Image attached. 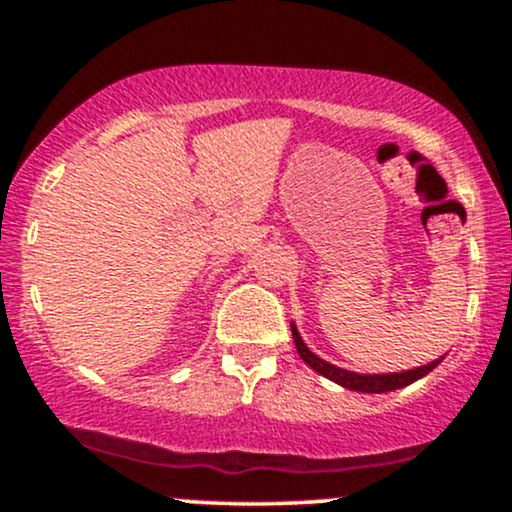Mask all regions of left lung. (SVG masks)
<instances>
[{"label":"left lung","mask_w":512,"mask_h":512,"mask_svg":"<svg viewBox=\"0 0 512 512\" xmlns=\"http://www.w3.org/2000/svg\"><path fill=\"white\" fill-rule=\"evenodd\" d=\"M291 332H293V342H296V349L298 354L305 363H308L310 368L317 370L320 375H325V378H330L332 383L346 387V390H356V392H390V390H399V387L414 383V380L424 378L426 373H431L433 368L438 366V361H431L428 366H421V368H414V370H402V373H387V375H358V373H351V370H344V368H337L332 366V363L322 361L320 356H315L313 351L308 349V346L303 344L301 334H298L296 325H291Z\"/></svg>","instance_id":"1"}]
</instances>
